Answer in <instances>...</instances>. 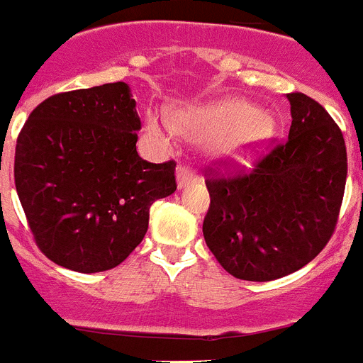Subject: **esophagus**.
Instances as JSON below:
<instances>
[{
	"mask_svg": "<svg viewBox=\"0 0 363 363\" xmlns=\"http://www.w3.org/2000/svg\"><path fill=\"white\" fill-rule=\"evenodd\" d=\"M176 179H178V187H185V185L192 184L194 179H196V174H194V171H192L191 167L187 165H179L178 169H176Z\"/></svg>",
	"mask_w": 363,
	"mask_h": 363,
	"instance_id": "obj_1",
	"label": "esophagus"
}]
</instances>
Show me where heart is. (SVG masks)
<instances>
[{
    "label": "heart",
    "mask_w": 363,
    "mask_h": 363,
    "mask_svg": "<svg viewBox=\"0 0 363 363\" xmlns=\"http://www.w3.org/2000/svg\"><path fill=\"white\" fill-rule=\"evenodd\" d=\"M172 129L191 138H211L209 147L220 158H243L272 134L274 121L267 112L252 108L238 98L174 111L169 121L150 112L147 133L158 142H169Z\"/></svg>",
    "instance_id": "heart-1"
}]
</instances>
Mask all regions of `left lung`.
Returning <instances> with one entry per match:
<instances>
[{
    "label": "left lung",
    "instance_id": "obj_1",
    "mask_svg": "<svg viewBox=\"0 0 363 363\" xmlns=\"http://www.w3.org/2000/svg\"><path fill=\"white\" fill-rule=\"evenodd\" d=\"M287 99L289 136L255 169L205 172V243L240 280L271 281L309 264L331 240L344 200V134L313 98L291 92Z\"/></svg>",
    "mask_w": 363,
    "mask_h": 363
}]
</instances>
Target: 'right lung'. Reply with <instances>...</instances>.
<instances>
[{"mask_svg":"<svg viewBox=\"0 0 363 363\" xmlns=\"http://www.w3.org/2000/svg\"><path fill=\"white\" fill-rule=\"evenodd\" d=\"M140 129L123 82L60 92L30 112L16 143V191L54 264L116 267L145 236L150 205L176 191V162L138 156Z\"/></svg>","mask_w":363,"mask_h":363,"instance_id":"1","label":"right lung"}]
</instances>
